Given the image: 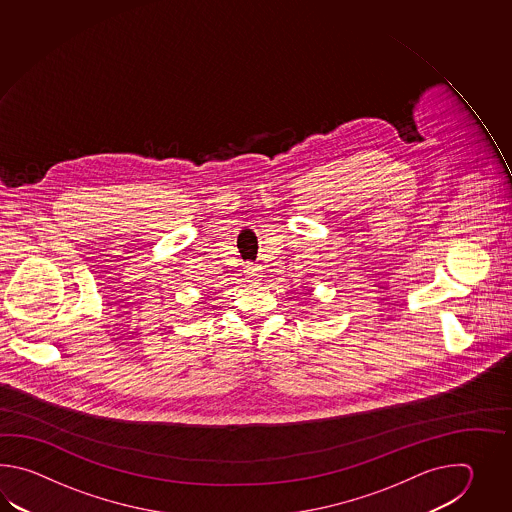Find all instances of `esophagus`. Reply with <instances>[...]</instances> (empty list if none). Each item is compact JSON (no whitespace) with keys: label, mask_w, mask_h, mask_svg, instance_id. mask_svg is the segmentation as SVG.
Listing matches in <instances>:
<instances>
[{"label":"esophagus","mask_w":512,"mask_h":512,"mask_svg":"<svg viewBox=\"0 0 512 512\" xmlns=\"http://www.w3.org/2000/svg\"><path fill=\"white\" fill-rule=\"evenodd\" d=\"M245 276L249 278V282H258L261 278L260 265H247L245 267Z\"/></svg>","instance_id":"1"}]
</instances>
